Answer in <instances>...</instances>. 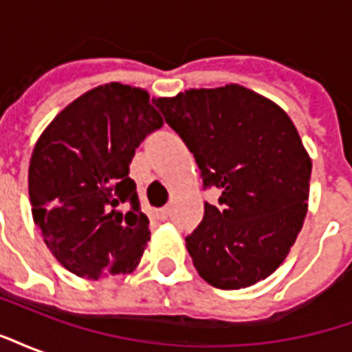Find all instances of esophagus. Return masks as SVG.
Returning a JSON list of instances; mask_svg holds the SVG:
<instances>
[{
  "instance_id": "obj_1",
  "label": "esophagus",
  "mask_w": 352,
  "mask_h": 352,
  "mask_svg": "<svg viewBox=\"0 0 352 352\" xmlns=\"http://www.w3.org/2000/svg\"><path fill=\"white\" fill-rule=\"evenodd\" d=\"M156 217H158L160 221H166V219H168V217H169V209H168V207H162V209H158V211H156Z\"/></svg>"
}]
</instances>
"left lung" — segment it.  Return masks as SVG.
<instances>
[{
  "label": "left lung",
  "mask_w": 352,
  "mask_h": 352,
  "mask_svg": "<svg viewBox=\"0 0 352 352\" xmlns=\"http://www.w3.org/2000/svg\"><path fill=\"white\" fill-rule=\"evenodd\" d=\"M154 103L194 154L204 184L221 190V207L206 201L204 221L184 239L199 277L222 290L265 279L307 213L311 158L294 122L239 85L190 88Z\"/></svg>",
  "instance_id": "obj_1"
}]
</instances>
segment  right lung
<instances>
[{"label":"right lung","mask_w":352,"mask_h":352,"mask_svg":"<svg viewBox=\"0 0 352 352\" xmlns=\"http://www.w3.org/2000/svg\"><path fill=\"white\" fill-rule=\"evenodd\" d=\"M160 113L143 88L109 82L62 109L28 169L32 214L54 258L88 279L131 273L151 239L130 162Z\"/></svg>","instance_id":"obj_1"}]
</instances>
